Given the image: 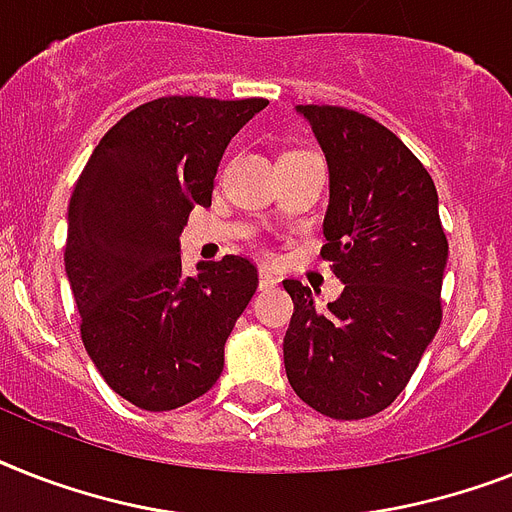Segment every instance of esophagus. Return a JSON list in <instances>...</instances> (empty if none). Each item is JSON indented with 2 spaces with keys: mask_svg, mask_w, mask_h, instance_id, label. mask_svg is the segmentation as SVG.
<instances>
[{
  "mask_svg": "<svg viewBox=\"0 0 512 512\" xmlns=\"http://www.w3.org/2000/svg\"><path fill=\"white\" fill-rule=\"evenodd\" d=\"M276 284H278V278L273 276V273H268V270H260V289H273Z\"/></svg>",
  "mask_w": 512,
  "mask_h": 512,
  "instance_id": "obj_1",
  "label": "esophagus"
}]
</instances>
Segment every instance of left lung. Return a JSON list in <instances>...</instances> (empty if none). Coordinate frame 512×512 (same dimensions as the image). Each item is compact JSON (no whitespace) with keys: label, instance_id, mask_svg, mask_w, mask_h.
Wrapping results in <instances>:
<instances>
[{"label":"left lung","instance_id":"8db88e82","mask_svg":"<svg viewBox=\"0 0 512 512\" xmlns=\"http://www.w3.org/2000/svg\"><path fill=\"white\" fill-rule=\"evenodd\" d=\"M297 112L328 162L321 255L344 292L318 310L313 292L286 278V378L318 413L360 421L400 397L436 336L447 236L429 170L389 128L347 107Z\"/></svg>","mask_w":512,"mask_h":512}]
</instances>
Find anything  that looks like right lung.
I'll return each instance as SVG.
<instances>
[{
	"label": "right lung",
	"mask_w": 512,
	"mask_h": 512,
	"mask_svg": "<svg viewBox=\"0 0 512 512\" xmlns=\"http://www.w3.org/2000/svg\"><path fill=\"white\" fill-rule=\"evenodd\" d=\"M268 99L160 97L115 123L68 207L65 273L81 339L112 392L176 410L220 378L223 347L257 289L242 255L181 268L194 207H210L228 141Z\"/></svg>",
	"instance_id": "right-lung-1"
}]
</instances>
